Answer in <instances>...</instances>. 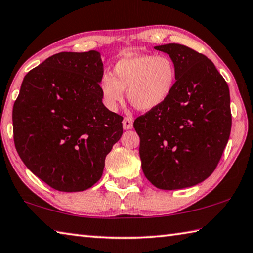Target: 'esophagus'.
I'll use <instances>...</instances> for the list:
<instances>
[{
  "instance_id": "34e87169",
  "label": "esophagus",
  "mask_w": 253,
  "mask_h": 253,
  "mask_svg": "<svg viewBox=\"0 0 253 253\" xmlns=\"http://www.w3.org/2000/svg\"><path fill=\"white\" fill-rule=\"evenodd\" d=\"M132 124H134V119H132L131 117H125L123 121L124 129H131Z\"/></svg>"
}]
</instances>
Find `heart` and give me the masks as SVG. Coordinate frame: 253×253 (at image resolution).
I'll return each instance as SVG.
<instances>
[{
  "instance_id": "b5f03b06",
  "label": "heart",
  "mask_w": 253,
  "mask_h": 253,
  "mask_svg": "<svg viewBox=\"0 0 253 253\" xmlns=\"http://www.w3.org/2000/svg\"><path fill=\"white\" fill-rule=\"evenodd\" d=\"M177 82L173 62L165 55L135 54L119 59L112 73L100 77L99 90L109 111L123 102L124 90L131 105L140 111H153L170 97Z\"/></svg>"
}]
</instances>
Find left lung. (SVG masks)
Segmentation results:
<instances>
[{
    "label": "left lung",
    "instance_id": "obj_1",
    "mask_svg": "<svg viewBox=\"0 0 253 253\" xmlns=\"http://www.w3.org/2000/svg\"><path fill=\"white\" fill-rule=\"evenodd\" d=\"M170 56L177 82L166 102L137 117L146 178L165 190L196 186L214 171L231 131L227 82L204 54L181 44L155 46Z\"/></svg>",
    "mask_w": 253,
    "mask_h": 253
}]
</instances>
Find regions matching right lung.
Returning a JSON list of instances; mask_svg holds the SVG:
<instances>
[{
    "label": "right lung",
    "mask_w": 253,
    "mask_h": 253,
    "mask_svg": "<svg viewBox=\"0 0 253 253\" xmlns=\"http://www.w3.org/2000/svg\"><path fill=\"white\" fill-rule=\"evenodd\" d=\"M100 54L62 52L31 70L13 106L18 156L58 191L90 188L123 134V117L104 106Z\"/></svg>",
    "instance_id": "obj_1"
}]
</instances>
